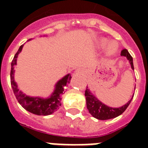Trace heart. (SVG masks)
Wrapping results in <instances>:
<instances>
[{"label":"heart","mask_w":148,"mask_h":148,"mask_svg":"<svg viewBox=\"0 0 148 148\" xmlns=\"http://www.w3.org/2000/svg\"><path fill=\"white\" fill-rule=\"evenodd\" d=\"M117 50V46L115 44H110L108 47L107 48V51H106V53H107V55L108 56H110V55H113L114 53H116V51Z\"/></svg>","instance_id":"1"}]
</instances>
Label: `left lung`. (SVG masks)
<instances>
[{
  "label": "left lung",
  "mask_w": 148,
  "mask_h": 148,
  "mask_svg": "<svg viewBox=\"0 0 148 148\" xmlns=\"http://www.w3.org/2000/svg\"><path fill=\"white\" fill-rule=\"evenodd\" d=\"M121 55L124 56L127 59L129 60V63L131 64V67L132 70H134V64H133V58L129 53L127 50L124 49L121 51ZM135 90V87H134ZM134 95L132 96L130 101L124 105L120 108H111L109 106L106 105L101 101H100L92 93L90 92V90L87 87L85 90V97H86V103H87V108L88 111L93 117L97 118L98 120H108L112 119L114 117H118L119 115L124 113V111L126 110L127 107L129 106L130 103L133 99Z\"/></svg>",
  "instance_id": "left-lung-1"
}]
</instances>
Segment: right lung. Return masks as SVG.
<instances>
[{
  "mask_svg": "<svg viewBox=\"0 0 148 148\" xmlns=\"http://www.w3.org/2000/svg\"><path fill=\"white\" fill-rule=\"evenodd\" d=\"M31 39H29L30 40ZM24 45L19 47L17 52L15 53L14 59L11 62V70H10V84L13 91L19 103L29 112L37 115H50L53 114L58 108L61 105L62 95L64 93L66 87L70 83L71 76L67 74L64 77L59 80L55 84V88L51 96L47 98L39 97H30L27 96L17 88V83L14 81V67L17 64V58L18 54L22 51Z\"/></svg>",
  "mask_w": 148,
  "mask_h": 148,
  "instance_id": "obj_1",
  "label": "right lung"
}]
</instances>
